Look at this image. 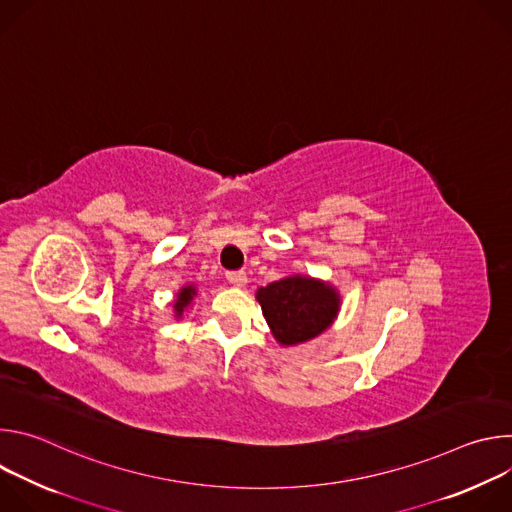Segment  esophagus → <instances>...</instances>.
I'll list each match as a JSON object with an SVG mask.
<instances>
[{
  "label": "esophagus",
  "instance_id": "obj_1",
  "mask_svg": "<svg viewBox=\"0 0 512 512\" xmlns=\"http://www.w3.org/2000/svg\"><path fill=\"white\" fill-rule=\"evenodd\" d=\"M227 279H229V283H233L237 287L247 285V273L245 271H227Z\"/></svg>",
  "mask_w": 512,
  "mask_h": 512
}]
</instances>
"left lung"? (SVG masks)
Returning a JSON list of instances; mask_svg holds the SVG:
<instances>
[{
	"label": "left lung",
	"instance_id": "1",
	"mask_svg": "<svg viewBox=\"0 0 512 512\" xmlns=\"http://www.w3.org/2000/svg\"><path fill=\"white\" fill-rule=\"evenodd\" d=\"M263 316L283 346L308 342L322 334L340 310V294L320 279L291 275L257 289Z\"/></svg>",
	"mask_w": 512,
	"mask_h": 512
}]
</instances>
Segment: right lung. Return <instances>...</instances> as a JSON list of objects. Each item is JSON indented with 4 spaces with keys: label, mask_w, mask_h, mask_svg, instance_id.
I'll return each mask as SVG.
<instances>
[{
    "label": "right lung",
    "mask_w": 512,
    "mask_h": 512,
    "mask_svg": "<svg viewBox=\"0 0 512 512\" xmlns=\"http://www.w3.org/2000/svg\"><path fill=\"white\" fill-rule=\"evenodd\" d=\"M196 296V287L190 283V285H184L178 294H176V302H174V310H176V316L180 318L184 314V310L192 304V298Z\"/></svg>",
    "instance_id": "obj_1"
}]
</instances>
